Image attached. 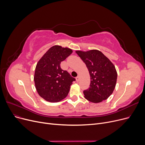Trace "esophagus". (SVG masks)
Returning a JSON list of instances; mask_svg holds the SVG:
<instances>
[{"label": "esophagus", "instance_id": "34e87169", "mask_svg": "<svg viewBox=\"0 0 145 145\" xmlns=\"http://www.w3.org/2000/svg\"><path fill=\"white\" fill-rule=\"evenodd\" d=\"M76 81H77V82H78L80 81V76H76Z\"/></svg>", "mask_w": 145, "mask_h": 145}]
</instances>
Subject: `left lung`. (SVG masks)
I'll use <instances>...</instances> for the list:
<instances>
[{"instance_id":"8db88e82","label":"left lung","mask_w":145,"mask_h":145,"mask_svg":"<svg viewBox=\"0 0 145 145\" xmlns=\"http://www.w3.org/2000/svg\"><path fill=\"white\" fill-rule=\"evenodd\" d=\"M76 53L86 64L91 77L89 88L83 91L85 98L93 103L106 100L116 86L117 72L114 65L98 50L76 51Z\"/></svg>"}]
</instances>
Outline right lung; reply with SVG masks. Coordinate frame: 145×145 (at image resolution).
I'll list each match as a JSON object with an SVG mask.
<instances>
[{
	"label": "right lung",
	"mask_w": 145,
	"mask_h": 145,
	"mask_svg": "<svg viewBox=\"0 0 145 145\" xmlns=\"http://www.w3.org/2000/svg\"><path fill=\"white\" fill-rule=\"evenodd\" d=\"M72 53L59 46L51 47L37 64L34 81L39 95L51 103L65 98L75 78L61 69V63Z\"/></svg>",
	"instance_id": "obj_1"
}]
</instances>
